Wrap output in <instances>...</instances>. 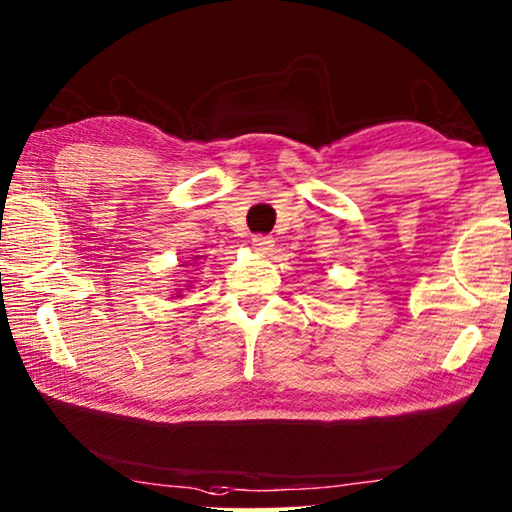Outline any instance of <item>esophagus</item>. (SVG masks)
<instances>
[{"label": "esophagus", "instance_id": "obj_1", "mask_svg": "<svg viewBox=\"0 0 512 512\" xmlns=\"http://www.w3.org/2000/svg\"><path fill=\"white\" fill-rule=\"evenodd\" d=\"M273 246H275V239H273L271 235H255V237H253V248L257 250L259 255L271 253Z\"/></svg>", "mask_w": 512, "mask_h": 512}]
</instances>
